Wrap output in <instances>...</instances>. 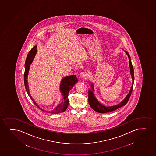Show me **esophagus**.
<instances>
[{
    "label": "esophagus",
    "instance_id": "34e87169",
    "mask_svg": "<svg viewBox=\"0 0 156 156\" xmlns=\"http://www.w3.org/2000/svg\"><path fill=\"white\" fill-rule=\"evenodd\" d=\"M80 77H81V78H86L87 77V73L86 72H81L80 74Z\"/></svg>",
    "mask_w": 156,
    "mask_h": 156
}]
</instances>
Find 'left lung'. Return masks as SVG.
<instances>
[{
    "instance_id": "obj_1",
    "label": "left lung",
    "mask_w": 156,
    "mask_h": 156,
    "mask_svg": "<svg viewBox=\"0 0 156 156\" xmlns=\"http://www.w3.org/2000/svg\"><path fill=\"white\" fill-rule=\"evenodd\" d=\"M125 52H126L127 55H128V58H129L130 75L132 76V80H133L132 87L130 88V91H129V93L126 95V97H125V98L119 104L115 105H114V106H105L99 102V101L94 97V92H93V91L94 90V85L92 83L91 85V87L92 90H91L89 89V91H88V101H89L90 106L92 108H93V110H94L96 112L101 113H108V112H112V111H115V110H116L117 108H121L122 106L125 105L126 104L128 100H129V99L130 95L132 94V91H133V85H134V68H133V66L132 65L130 56H129V54L127 51H125Z\"/></svg>"
}]
</instances>
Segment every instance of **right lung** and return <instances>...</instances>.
<instances>
[{
  "label": "right lung",
  "instance_id": "1",
  "mask_svg": "<svg viewBox=\"0 0 156 156\" xmlns=\"http://www.w3.org/2000/svg\"><path fill=\"white\" fill-rule=\"evenodd\" d=\"M37 52V46H34L31 50L30 51L27 57L26 58V62H25V71L24 73V83L26 91L27 92V94L31 98L34 105L40 110H42L43 111H45L46 112L51 114H58L64 112L65 111L67 108L68 104H69V100H68V94L70 90L72 89L73 85H75L76 83H77V79L76 76L71 75L65 77L61 81V85H60V90L62 94L63 98L62 100L61 103H59L57 105L56 108H54L53 110H51L50 111H45L37 105V103L35 102L34 100L31 97V95L30 94L29 88L28 83V76L29 70L30 67V64L32 62L33 59L35 57V55Z\"/></svg>",
  "mask_w": 156,
  "mask_h": 156
}]
</instances>
